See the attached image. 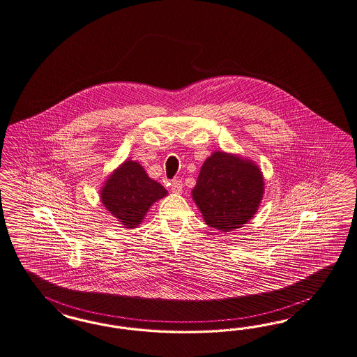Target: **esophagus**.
Returning <instances> with one entry per match:
<instances>
[{
    "instance_id": "obj_1",
    "label": "esophagus",
    "mask_w": 357,
    "mask_h": 357,
    "mask_svg": "<svg viewBox=\"0 0 357 357\" xmlns=\"http://www.w3.org/2000/svg\"><path fill=\"white\" fill-rule=\"evenodd\" d=\"M172 192H176V194L182 192V190H183V185H182V181H179V179H172Z\"/></svg>"
}]
</instances>
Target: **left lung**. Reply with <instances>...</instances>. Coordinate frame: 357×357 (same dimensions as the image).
Instances as JSON below:
<instances>
[{
    "mask_svg": "<svg viewBox=\"0 0 357 357\" xmlns=\"http://www.w3.org/2000/svg\"><path fill=\"white\" fill-rule=\"evenodd\" d=\"M264 181L259 167L222 151L206 160L192 197L209 227L228 232L243 227L259 208Z\"/></svg>",
    "mask_w": 357,
    "mask_h": 357,
    "instance_id": "8db88e82",
    "label": "left lung"
}]
</instances>
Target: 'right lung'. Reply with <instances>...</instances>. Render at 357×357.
<instances>
[{"label": "right lung", "instance_id": "add662e5", "mask_svg": "<svg viewBox=\"0 0 357 357\" xmlns=\"http://www.w3.org/2000/svg\"><path fill=\"white\" fill-rule=\"evenodd\" d=\"M166 195L167 191L149 178L139 163L126 160L107 181L101 202L126 228H135L150 206Z\"/></svg>", "mask_w": 357, "mask_h": 357}]
</instances>
